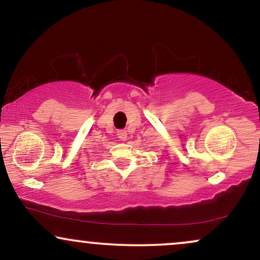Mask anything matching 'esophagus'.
<instances>
[{
  "label": "esophagus",
  "instance_id": "esophagus-1",
  "mask_svg": "<svg viewBox=\"0 0 260 260\" xmlns=\"http://www.w3.org/2000/svg\"><path fill=\"white\" fill-rule=\"evenodd\" d=\"M117 137L124 142V140H127V132L126 131H122V129L117 131Z\"/></svg>",
  "mask_w": 260,
  "mask_h": 260
}]
</instances>
